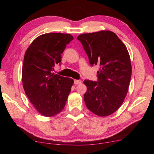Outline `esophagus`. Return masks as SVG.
I'll return each mask as SVG.
<instances>
[{"instance_id":"esophagus-1","label":"esophagus","mask_w":154,"mask_h":154,"mask_svg":"<svg viewBox=\"0 0 154 154\" xmlns=\"http://www.w3.org/2000/svg\"><path fill=\"white\" fill-rule=\"evenodd\" d=\"M82 83V81H81V80H77V79L74 80V83H75V84L77 85V84H79V83Z\"/></svg>"}]
</instances>
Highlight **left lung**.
Here are the masks:
<instances>
[{
	"label": "left lung",
	"mask_w": 154,
	"mask_h": 154,
	"mask_svg": "<svg viewBox=\"0 0 154 154\" xmlns=\"http://www.w3.org/2000/svg\"><path fill=\"white\" fill-rule=\"evenodd\" d=\"M77 39L90 64L100 67L97 82H83L88 88L84 94L85 105L98 116H109L122 105L128 90L132 75L128 51L118 36L109 30L82 34Z\"/></svg>",
	"instance_id": "left-lung-1"
}]
</instances>
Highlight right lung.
<instances>
[{
    "instance_id": "obj_1",
    "label": "right lung",
    "mask_w": 154,
    "mask_h": 154,
    "mask_svg": "<svg viewBox=\"0 0 154 154\" xmlns=\"http://www.w3.org/2000/svg\"><path fill=\"white\" fill-rule=\"evenodd\" d=\"M73 39L69 34L46 33L36 38L26 51L22 66L25 93L38 113L45 117L61 112L74 81L52 73L61 54Z\"/></svg>"
}]
</instances>
